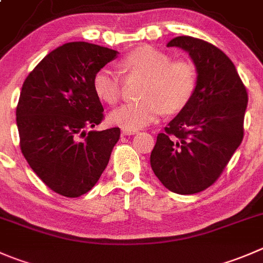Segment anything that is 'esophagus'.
Here are the masks:
<instances>
[{"mask_svg": "<svg viewBox=\"0 0 263 263\" xmlns=\"http://www.w3.org/2000/svg\"><path fill=\"white\" fill-rule=\"evenodd\" d=\"M135 134H137V129H122V135H123V136H129V135Z\"/></svg>", "mask_w": 263, "mask_h": 263, "instance_id": "esophagus-1", "label": "esophagus"}]
</instances>
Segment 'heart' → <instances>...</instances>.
I'll list each match as a JSON object with an SVG mask.
<instances>
[{"label":"heart","instance_id":"heart-1","mask_svg":"<svg viewBox=\"0 0 263 263\" xmlns=\"http://www.w3.org/2000/svg\"><path fill=\"white\" fill-rule=\"evenodd\" d=\"M122 68L129 80L142 78L141 100L127 103L109 114L111 124L124 129H137L157 121L165 110L177 111L189 104L196 88V69L187 60H172L168 53L141 46L127 53ZM93 91L100 100L116 104L123 90V80L109 67L96 72Z\"/></svg>","mask_w":263,"mask_h":263}]
</instances>
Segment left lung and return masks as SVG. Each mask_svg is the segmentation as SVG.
Returning <instances> with one entry per match:
<instances>
[{"label": "left lung", "mask_w": 263, "mask_h": 263, "mask_svg": "<svg viewBox=\"0 0 263 263\" xmlns=\"http://www.w3.org/2000/svg\"><path fill=\"white\" fill-rule=\"evenodd\" d=\"M167 46L187 51L198 82L187 105L157 136L150 164L168 190L189 195L213 185L241 144L248 93L233 61L212 43L181 35Z\"/></svg>", "instance_id": "left-lung-1"}]
</instances>
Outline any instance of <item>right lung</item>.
<instances>
[{
	"label": "right lung",
	"instance_id": "add662e5",
	"mask_svg": "<svg viewBox=\"0 0 263 263\" xmlns=\"http://www.w3.org/2000/svg\"><path fill=\"white\" fill-rule=\"evenodd\" d=\"M118 51L88 42H69L45 56L23 83L16 106L20 149L35 175L55 193L83 195L106 168L118 127L90 131L104 108L93 76Z\"/></svg>",
	"mask_w": 263,
	"mask_h": 263
}]
</instances>
